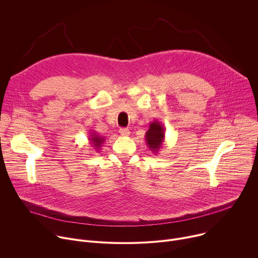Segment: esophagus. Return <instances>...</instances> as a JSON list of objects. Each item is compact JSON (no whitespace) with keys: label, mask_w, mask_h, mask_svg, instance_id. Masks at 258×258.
<instances>
[{"label":"esophagus","mask_w":258,"mask_h":258,"mask_svg":"<svg viewBox=\"0 0 258 258\" xmlns=\"http://www.w3.org/2000/svg\"><path fill=\"white\" fill-rule=\"evenodd\" d=\"M119 134H120L122 137H127V136H130V131H128V128L122 127V128L119 130Z\"/></svg>","instance_id":"34e87169"}]
</instances>
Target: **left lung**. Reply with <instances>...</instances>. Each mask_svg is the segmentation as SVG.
<instances>
[{"instance_id":"obj_1","label":"left lung","mask_w":258,"mask_h":258,"mask_svg":"<svg viewBox=\"0 0 258 258\" xmlns=\"http://www.w3.org/2000/svg\"><path fill=\"white\" fill-rule=\"evenodd\" d=\"M164 136V127L159 121L154 120L149 124V130L146 132L145 140L148 148L150 151L154 152V154H157L158 151L162 148L165 138Z\"/></svg>"}]
</instances>
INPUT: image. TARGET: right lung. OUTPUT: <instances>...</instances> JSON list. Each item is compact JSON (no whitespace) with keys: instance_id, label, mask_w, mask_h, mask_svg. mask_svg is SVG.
<instances>
[{"instance_id":"obj_1","label":"right lung","mask_w":258,"mask_h":258,"mask_svg":"<svg viewBox=\"0 0 258 258\" xmlns=\"http://www.w3.org/2000/svg\"><path fill=\"white\" fill-rule=\"evenodd\" d=\"M90 134H91L90 138H89L90 144L92 145V147H94V149L97 152H99V150L101 149V147L103 146V144L105 142V138L97 135V133L95 131H91Z\"/></svg>"}]
</instances>
